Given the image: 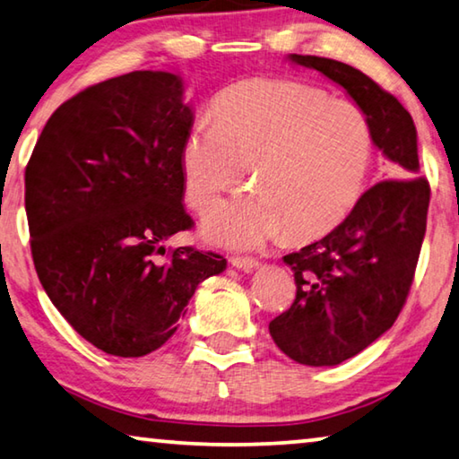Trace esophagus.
Wrapping results in <instances>:
<instances>
[{
    "mask_svg": "<svg viewBox=\"0 0 459 459\" xmlns=\"http://www.w3.org/2000/svg\"><path fill=\"white\" fill-rule=\"evenodd\" d=\"M230 264L243 269V272H253V269L259 267V259L255 257H243V255H232L230 257Z\"/></svg>",
    "mask_w": 459,
    "mask_h": 459,
    "instance_id": "34e87169",
    "label": "esophagus"
}]
</instances>
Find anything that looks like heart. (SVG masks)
I'll return each mask as SVG.
<instances>
[{"label": "heart", "instance_id": "heart-1", "mask_svg": "<svg viewBox=\"0 0 459 459\" xmlns=\"http://www.w3.org/2000/svg\"><path fill=\"white\" fill-rule=\"evenodd\" d=\"M372 157V126L358 104L296 79H249L216 100L214 122L200 120L187 133L186 200L208 212L251 169L255 192L210 216L208 238L247 249L283 232L308 241L355 208Z\"/></svg>", "mask_w": 459, "mask_h": 459}]
</instances>
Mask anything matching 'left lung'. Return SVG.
I'll use <instances>...</instances> for the list:
<instances>
[{"instance_id": "obj_1", "label": "left lung", "mask_w": 459, "mask_h": 459, "mask_svg": "<svg viewBox=\"0 0 459 459\" xmlns=\"http://www.w3.org/2000/svg\"><path fill=\"white\" fill-rule=\"evenodd\" d=\"M333 79L366 112L374 144L396 178L377 181L337 229L283 257L296 298L269 323L283 353L304 366H337L386 333L411 292L427 230L431 187L419 176L417 128L372 77L341 61L290 55Z\"/></svg>"}]
</instances>
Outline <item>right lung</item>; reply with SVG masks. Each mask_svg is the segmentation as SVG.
<instances>
[{
  "instance_id": "add662e5",
  "label": "right lung",
  "mask_w": 459,
  "mask_h": 459,
  "mask_svg": "<svg viewBox=\"0 0 459 459\" xmlns=\"http://www.w3.org/2000/svg\"><path fill=\"white\" fill-rule=\"evenodd\" d=\"M194 125L173 73L133 71L61 104L26 165L39 280L101 351L143 358L178 331L198 283L227 259L163 241L194 227L181 149Z\"/></svg>"
}]
</instances>
